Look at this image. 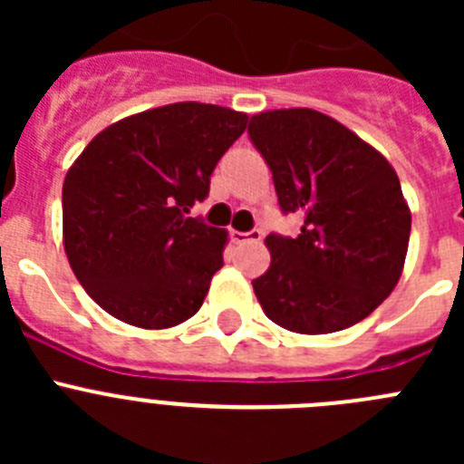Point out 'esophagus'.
<instances>
[{"instance_id":"obj_1","label":"esophagus","mask_w":464,"mask_h":464,"mask_svg":"<svg viewBox=\"0 0 464 464\" xmlns=\"http://www.w3.org/2000/svg\"><path fill=\"white\" fill-rule=\"evenodd\" d=\"M262 239V229H248V232H237L232 229V241L235 244H251V241Z\"/></svg>"}]
</instances>
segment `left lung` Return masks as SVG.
<instances>
[{
	"mask_svg": "<svg viewBox=\"0 0 464 464\" xmlns=\"http://www.w3.org/2000/svg\"><path fill=\"white\" fill-rule=\"evenodd\" d=\"M248 137L265 158L297 237L269 235L272 265L253 281L269 321L299 334L355 325L400 281L411 213L388 160L314 109L265 111Z\"/></svg>",
	"mask_w": 464,
	"mask_h": 464,
	"instance_id": "8db88e82",
	"label": "left lung"
}]
</instances>
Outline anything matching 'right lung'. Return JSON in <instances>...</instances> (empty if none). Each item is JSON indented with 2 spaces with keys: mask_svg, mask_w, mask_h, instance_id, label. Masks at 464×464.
<instances>
[{
  "mask_svg": "<svg viewBox=\"0 0 464 464\" xmlns=\"http://www.w3.org/2000/svg\"><path fill=\"white\" fill-rule=\"evenodd\" d=\"M248 116L179 102L100 132L63 186L64 251L85 293L146 330L188 321L223 267L227 235L188 213L204 202Z\"/></svg>",
  "mask_w": 464,
  "mask_h": 464,
  "instance_id": "obj_1",
  "label": "right lung"
}]
</instances>
